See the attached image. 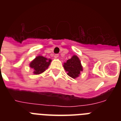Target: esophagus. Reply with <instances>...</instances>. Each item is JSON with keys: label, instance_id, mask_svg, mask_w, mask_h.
Returning <instances> with one entry per match:
<instances>
[{"label": "esophagus", "instance_id": "34e87169", "mask_svg": "<svg viewBox=\"0 0 121 121\" xmlns=\"http://www.w3.org/2000/svg\"><path fill=\"white\" fill-rule=\"evenodd\" d=\"M54 58H55V59H57V57H59V54H54Z\"/></svg>", "mask_w": 121, "mask_h": 121}]
</instances>
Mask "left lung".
Listing matches in <instances>:
<instances>
[{
  "label": "left lung",
  "mask_w": 121,
  "mask_h": 121,
  "mask_svg": "<svg viewBox=\"0 0 121 121\" xmlns=\"http://www.w3.org/2000/svg\"><path fill=\"white\" fill-rule=\"evenodd\" d=\"M63 66L65 70L68 72L67 74L74 79L79 77L81 71H83L81 60L76 55L73 56L71 59L67 60Z\"/></svg>",
  "instance_id": "obj_1"
}]
</instances>
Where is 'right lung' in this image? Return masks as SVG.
I'll use <instances>...</instances> for the list:
<instances>
[{"mask_svg": "<svg viewBox=\"0 0 121 121\" xmlns=\"http://www.w3.org/2000/svg\"><path fill=\"white\" fill-rule=\"evenodd\" d=\"M51 60L42 56H38L30 64V67L34 70L35 74H41L47 69L50 65Z\"/></svg>", "mask_w": 121, "mask_h": 121, "instance_id": "obj_1", "label": "right lung"}]
</instances>
